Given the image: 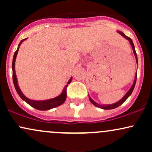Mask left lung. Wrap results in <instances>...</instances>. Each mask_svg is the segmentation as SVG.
Wrapping results in <instances>:
<instances>
[{
  "label": "left lung",
  "instance_id": "1",
  "mask_svg": "<svg viewBox=\"0 0 152 152\" xmlns=\"http://www.w3.org/2000/svg\"><path fill=\"white\" fill-rule=\"evenodd\" d=\"M117 32L120 35H121L122 36H123L124 38H126V40H128L129 42L130 45L132 46V49H133V52H134V56H135V58H136V62H137V64H138V58H137V53H136V50H135V47H134V45L133 43V41H132V40L130 38L127 37V36L125 35L124 33H122L121 31H117ZM137 72L136 73V75H135V78H134V83L133 84H132V87L130 88V89L127 91V93L125 94L124 96V97L122 98L121 99H120L119 101L117 102L114 103V104H99L98 103H96V102H94V101L90 97V96L88 95V97H89V100L90 102L92 103V104H94V106H96V107L98 108H100V109H116V108L118 107L119 106H121L122 104H123L124 102H125V101L129 97V96H131V94H132V91H133L134 87H135V84H136V81H137Z\"/></svg>",
  "mask_w": 152,
  "mask_h": 152
}]
</instances>
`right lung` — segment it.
I'll use <instances>...</instances> for the list:
<instances>
[{
  "instance_id": "right-lung-1",
  "label": "right lung",
  "mask_w": 152,
  "mask_h": 152,
  "mask_svg": "<svg viewBox=\"0 0 152 152\" xmlns=\"http://www.w3.org/2000/svg\"><path fill=\"white\" fill-rule=\"evenodd\" d=\"M27 39V38H25V39L22 40L20 41V43L18 44V48H17L16 51L15 52L14 56H13V62H12V70H13V84H14L15 88L16 90L17 93L19 95V96L22 99L23 101L26 102L28 104L32 106V107L35 108V109L38 110H41V111H46V110H49L53 109V108L57 107V106L61 105V104H64L65 102L66 99V88H67L68 84L71 82V80H72V77L70 78V79L69 80V81L67 82V84L64 86V89H63L61 94L60 95H58V96L55 97V98L50 99H46V100H42V101H38V100H33V99H30L26 96L23 92L20 90V88H19L18 83V79H17L16 74H15V59H16L17 54H18L19 48H20V46L21 45V43L23 42L25 40Z\"/></svg>"
}]
</instances>
